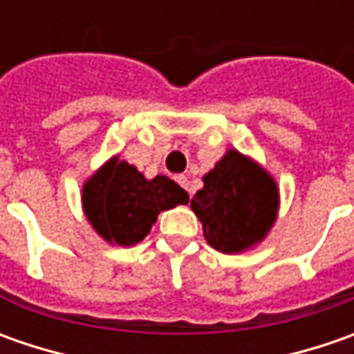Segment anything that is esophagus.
<instances>
[{
    "label": "esophagus",
    "instance_id": "1",
    "mask_svg": "<svg viewBox=\"0 0 354 354\" xmlns=\"http://www.w3.org/2000/svg\"><path fill=\"white\" fill-rule=\"evenodd\" d=\"M175 181L181 185L185 191H189V195H193V193H191V187H189V179H187L185 175H177V177H175Z\"/></svg>",
    "mask_w": 354,
    "mask_h": 354
}]
</instances>
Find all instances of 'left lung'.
Listing matches in <instances>:
<instances>
[{"instance_id":"8db88e82","label":"left lung","mask_w":354,"mask_h":354,"mask_svg":"<svg viewBox=\"0 0 354 354\" xmlns=\"http://www.w3.org/2000/svg\"><path fill=\"white\" fill-rule=\"evenodd\" d=\"M203 181L191 209L212 248L242 252L266 236L276 221L278 189L264 169L230 149Z\"/></svg>"}]
</instances>
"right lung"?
Wrapping results in <instances>:
<instances>
[{"instance_id": "1", "label": "right lung", "mask_w": 354, "mask_h": 354, "mask_svg": "<svg viewBox=\"0 0 354 354\" xmlns=\"http://www.w3.org/2000/svg\"><path fill=\"white\" fill-rule=\"evenodd\" d=\"M189 195L169 177L147 181L126 161L110 159L82 191V205L96 232L120 246L142 242L161 211L187 205Z\"/></svg>"}]
</instances>
